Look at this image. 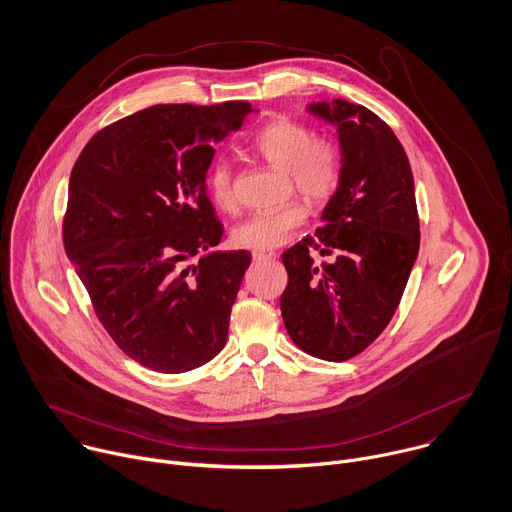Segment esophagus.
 <instances>
[{"label": "esophagus", "mask_w": 512, "mask_h": 512, "mask_svg": "<svg viewBox=\"0 0 512 512\" xmlns=\"http://www.w3.org/2000/svg\"><path fill=\"white\" fill-rule=\"evenodd\" d=\"M275 253L273 251H253V261L259 263V261H267V259H273Z\"/></svg>", "instance_id": "34e87169"}]
</instances>
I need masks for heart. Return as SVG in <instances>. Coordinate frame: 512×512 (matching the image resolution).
Returning <instances> with one entry per match:
<instances>
[{
	"label": "heart",
	"instance_id": "obj_1",
	"mask_svg": "<svg viewBox=\"0 0 512 512\" xmlns=\"http://www.w3.org/2000/svg\"><path fill=\"white\" fill-rule=\"evenodd\" d=\"M251 148L271 166L285 170L291 184L308 200L322 204L334 196L342 176V156L334 139L312 135L310 125L291 117L265 123L251 141ZM212 204L223 212L237 210L235 178L229 162H216L206 178ZM308 204L291 198L285 204L255 212L233 229V243L243 249L267 251L283 245L308 218Z\"/></svg>",
	"mask_w": 512,
	"mask_h": 512
}]
</instances>
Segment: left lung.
I'll list each match as a JSON object with an SVG mask.
<instances>
[{
	"mask_svg": "<svg viewBox=\"0 0 512 512\" xmlns=\"http://www.w3.org/2000/svg\"><path fill=\"white\" fill-rule=\"evenodd\" d=\"M308 109L336 125L342 176L318 239L281 255V316L298 348L342 362L379 338L401 302L419 253L415 184L403 145L379 115L342 99ZM314 250L335 259L318 264Z\"/></svg>",
	"mask_w": 512,
	"mask_h": 512,
	"instance_id": "8db88e82",
	"label": "left lung"
}]
</instances>
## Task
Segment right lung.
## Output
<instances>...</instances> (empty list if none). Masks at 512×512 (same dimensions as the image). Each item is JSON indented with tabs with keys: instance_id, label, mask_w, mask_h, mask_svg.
I'll return each instance as SVG.
<instances>
[{
	"instance_id": "right-lung-1",
	"label": "right lung",
	"mask_w": 512,
	"mask_h": 512,
	"mask_svg": "<svg viewBox=\"0 0 512 512\" xmlns=\"http://www.w3.org/2000/svg\"><path fill=\"white\" fill-rule=\"evenodd\" d=\"M251 111L247 101L148 107L95 133L70 172L64 251L107 334L145 369L186 373L227 342L251 253H210L223 225L206 170L212 145Z\"/></svg>"
}]
</instances>
